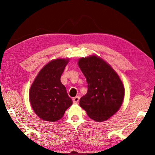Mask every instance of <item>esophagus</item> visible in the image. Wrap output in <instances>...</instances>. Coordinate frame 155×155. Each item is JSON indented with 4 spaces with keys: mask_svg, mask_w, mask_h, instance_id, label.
<instances>
[{
    "mask_svg": "<svg viewBox=\"0 0 155 155\" xmlns=\"http://www.w3.org/2000/svg\"><path fill=\"white\" fill-rule=\"evenodd\" d=\"M79 99H80L79 96H76V97H74V98H73V99H72L73 103L77 104L78 103V101H79Z\"/></svg>",
    "mask_w": 155,
    "mask_h": 155,
    "instance_id": "esophagus-1",
    "label": "esophagus"
}]
</instances>
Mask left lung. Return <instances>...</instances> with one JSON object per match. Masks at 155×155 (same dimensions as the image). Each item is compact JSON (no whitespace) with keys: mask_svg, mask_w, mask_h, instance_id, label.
Masks as SVG:
<instances>
[{"mask_svg":"<svg viewBox=\"0 0 155 155\" xmlns=\"http://www.w3.org/2000/svg\"><path fill=\"white\" fill-rule=\"evenodd\" d=\"M78 67L87 83V92L79 104L89 117L104 122L118 111L124 98V87L119 76L106 61L96 55L81 58Z\"/></svg>","mask_w":155,"mask_h":155,"instance_id":"left-lung-1","label":"left lung"}]
</instances>
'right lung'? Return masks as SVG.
<instances>
[{"instance_id":"add662e5","label":"right lung","mask_w":155,"mask_h":155,"mask_svg":"<svg viewBox=\"0 0 155 155\" xmlns=\"http://www.w3.org/2000/svg\"><path fill=\"white\" fill-rule=\"evenodd\" d=\"M68 61L69 59L52 60L44 65L31 86V105L36 115L45 121L60 120L72 104L60 80Z\"/></svg>"}]
</instances>
